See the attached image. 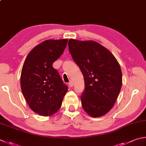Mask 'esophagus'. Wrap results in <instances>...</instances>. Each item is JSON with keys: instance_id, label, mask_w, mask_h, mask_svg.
<instances>
[{"instance_id": "esophagus-1", "label": "esophagus", "mask_w": 146, "mask_h": 146, "mask_svg": "<svg viewBox=\"0 0 146 146\" xmlns=\"http://www.w3.org/2000/svg\"><path fill=\"white\" fill-rule=\"evenodd\" d=\"M68 85H69V87H72L73 86V83L72 82V81H70V82L68 83Z\"/></svg>"}]
</instances>
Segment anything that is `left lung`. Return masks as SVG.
<instances>
[{"label": "left lung", "mask_w": 146, "mask_h": 146, "mask_svg": "<svg viewBox=\"0 0 146 146\" xmlns=\"http://www.w3.org/2000/svg\"><path fill=\"white\" fill-rule=\"evenodd\" d=\"M70 52L84 75L80 97L85 112L96 118L109 112L122 85L120 66L111 52L96 42L70 39Z\"/></svg>", "instance_id": "1"}]
</instances>
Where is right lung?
Listing matches in <instances>:
<instances>
[{
	"instance_id": "add662e5",
	"label": "right lung",
	"mask_w": 146,
	"mask_h": 146,
	"mask_svg": "<svg viewBox=\"0 0 146 146\" xmlns=\"http://www.w3.org/2000/svg\"><path fill=\"white\" fill-rule=\"evenodd\" d=\"M68 39L47 40L34 47L23 66L21 88L28 104L33 111L50 116L61 108L68 87L52 66L63 53Z\"/></svg>"
}]
</instances>
